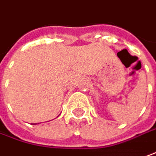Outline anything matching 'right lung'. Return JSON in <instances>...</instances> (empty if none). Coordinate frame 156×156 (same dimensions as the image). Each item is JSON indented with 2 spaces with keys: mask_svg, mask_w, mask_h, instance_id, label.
<instances>
[{
  "mask_svg": "<svg viewBox=\"0 0 156 156\" xmlns=\"http://www.w3.org/2000/svg\"><path fill=\"white\" fill-rule=\"evenodd\" d=\"M34 125H35V124H34Z\"/></svg>",
  "mask_w": 156,
  "mask_h": 156,
  "instance_id": "1",
  "label": "right lung"
}]
</instances>
